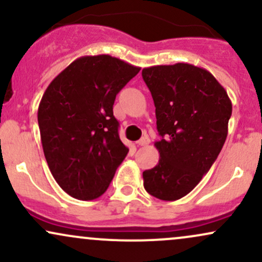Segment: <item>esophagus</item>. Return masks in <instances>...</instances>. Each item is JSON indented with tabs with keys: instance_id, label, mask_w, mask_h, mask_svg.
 I'll return each instance as SVG.
<instances>
[{
	"instance_id": "1",
	"label": "esophagus",
	"mask_w": 262,
	"mask_h": 262,
	"mask_svg": "<svg viewBox=\"0 0 262 262\" xmlns=\"http://www.w3.org/2000/svg\"><path fill=\"white\" fill-rule=\"evenodd\" d=\"M150 143V139H149V137H143V138H140L139 140L137 141V144L138 145H140V146H145V145H148V144Z\"/></svg>"
}]
</instances>
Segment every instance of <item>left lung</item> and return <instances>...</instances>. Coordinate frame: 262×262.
Masks as SVG:
<instances>
[{
  "instance_id": "8db88e82",
  "label": "left lung",
  "mask_w": 262,
  "mask_h": 262,
  "mask_svg": "<svg viewBox=\"0 0 262 262\" xmlns=\"http://www.w3.org/2000/svg\"><path fill=\"white\" fill-rule=\"evenodd\" d=\"M155 104V141L160 159L143 172L144 188L161 201H176L200 183L228 135L231 101L209 71L177 62L143 69Z\"/></svg>"
}]
</instances>
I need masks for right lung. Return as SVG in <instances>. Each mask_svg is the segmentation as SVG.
I'll list each match as a JSON object with an SVG mask.
<instances>
[{"label":"right lung","mask_w":262,"mask_h":262,"mask_svg":"<svg viewBox=\"0 0 262 262\" xmlns=\"http://www.w3.org/2000/svg\"><path fill=\"white\" fill-rule=\"evenodd\" d=\"M139 70L111 55L81 56L45 90L38 108L44 156L55 181L71 197L102 196L127 156L113 104Z\"/></svg>","instance_id":"obj_1"}]
</instances>
